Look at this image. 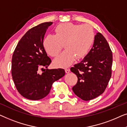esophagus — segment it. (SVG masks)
<instances>
[{
    "instance_id": "obj_1",
    "label": "esophagus",
    "mask_w": 127,
    "mask_h": 127,
    "mask_svg": "<svg viewBox=\"0 0 127 127\" xmlns=\"http://www.w3.org/2000/svg\"><path fill=\"white\" fill-rule=\"evenodd\" d=\"M69 71H70V69H65V72L67 73V74H68V73H69Z\"/></svg>"
}]
</instances>
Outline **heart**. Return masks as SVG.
Listing matches in <instances>:
<instances>
[{
	"instance_id": "heart-1",
	"label": "heart",
	"mask_w": 127,
	"mask_h": 127,
	"mask_svg": "<svg viewBox=\"0 0 127 127\" xmlns=\"http://www.w3.org/2000/svg\"><path fill=\"white\" fill-rule=\"evenodd\" d=\"M55 35L48 34L43 45L46 52L52 57L59 54L64 44L65 51L53 61L57 67H66L74 60L82 59L89 52L94 40L93 29L88 24L62 23L55 29Z\"/></svg>"
}]
</instances>
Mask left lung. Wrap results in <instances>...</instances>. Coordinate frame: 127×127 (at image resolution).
I'll list each match as a JSON object with an SVG mask.
<instances>
[{"mask_svg":"<svg viewBox=\"0 0 127 127\" xmlns=\"http://www.w3.org/2000/svg\"><path fill=\"white\" fill-rule=\"evenodd\" d=\"M112 62L108 42L101 33H97L88 54L70 69L78 78L72 87L75 94L84 101H89L102 94L111 78Z\"/></svg>","mask_w":127,"mask_h":127,"instance_id":"left-lung-1","label":"left lung"}]
</instances>
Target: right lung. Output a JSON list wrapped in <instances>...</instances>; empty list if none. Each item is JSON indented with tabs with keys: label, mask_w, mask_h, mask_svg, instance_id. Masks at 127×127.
Returning a JSON list of instances; mask_svg holds the SVG:
<instances>
[{
	"label": "right lung",
	"mask_w": 127,
	"mask_h": 127,
	"mask_svg": "<svg viewBox=\"0 0 127 127\" xmlns=\"http://www.w3.org/2000/svg\"><path fill=\"white\" fill-rule=\"evenodd\" d=\"M53 22H44L28 30L16 46L12 57L11 74L19 94L26 98L39 100L49 93L53 82L65 75L64 69L47 68L51 60L43 45L44 35Z\"/></svg>",
	"instance_id": "1"
}]
</instances>
